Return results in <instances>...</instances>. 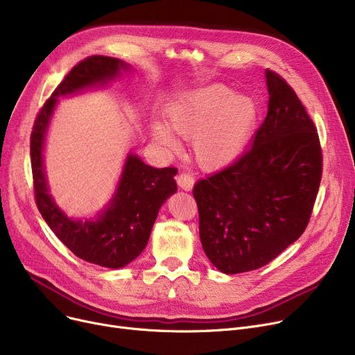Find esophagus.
Returning <instances> with one entry per match:
<instances>
[{"label":"esophagus","instance_id":"obj_1","mask_svg":"<svg viewBox=\"0 0 355 355\" xmlns=\"http://www.w3.org/2000/svg\"><path fill=\"white\" fill-rule=\"evenodd\" d=\"M177 184L180 189H182L185 191H190L194 185V178H193V175H190L187 173H181L177 175Z\"/></svg>","mask_w":355,"mask_h":355}]
</instances>
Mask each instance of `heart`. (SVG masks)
I'll return each mask as SVG.
<instances>
[{
    "label": "heart",
    "mask_w": 355,
    "mask_h": 355,
    "mask_svg": "<svg viewBox=\"0 0 355 355\" xmlns=\"http://www.w3.org/2000/svg\"><path fill=\"white\" fill-rule=\"evenodd\" d=\"M259 109L248 95L220 83L184 93L166 107V123H151L153 138L175 151L178 135L193 141V158L206 171L225 168L241 157L249 145Z\"/></svg>",
    "instance_id": "obj_1"
}]
</instances>
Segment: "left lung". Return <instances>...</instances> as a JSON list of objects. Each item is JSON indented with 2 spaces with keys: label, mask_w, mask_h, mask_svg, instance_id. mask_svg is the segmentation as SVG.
<instances>
[{
  "label": "left lung",
  "mask_w": 355,
  "mask_h": 355,
  "mask_svg": "<svg viewBox=\"0 0 355 355\" xmlns=\"http://www.w3.org/2000/svg\"><path fill=\"white\" fill-rule=\"evenodd\" d=\"M268 115L252 148L194 185L200 240L223 273L268 265L305 232L322 175L316 128L293 89L266 69Z\"/></svg>",
  "instance_id": "left-lung-1"
}]
</instances>
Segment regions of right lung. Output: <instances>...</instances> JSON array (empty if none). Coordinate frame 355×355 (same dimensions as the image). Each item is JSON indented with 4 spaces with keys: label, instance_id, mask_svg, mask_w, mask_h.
Instances as JSON below:
<instances>
[{
    "label": "right lung",
    "instance_id": "add662e5",
    "mask_svg": "<svg viewBox=\"0 0 355 355\" xmlns=\"http://www.w3.org/2000/svg\"><path fill=\"white\" fill-rule=\"evenodd\" d=\"M126 70L129 64L107 55H90L78 63L40 109L30 141L35 202L49 227L78 257L109 269L123 268L142 253L161 206L177 191L174 175L178 170L174 166L154 168L138 155L128 154L107 207L96 218L73 220L49 193L43 151L58 98L105 86Z\"/></svg>",
    "mask_w": 355,
    "mask_h": 355
}]
</instances>
